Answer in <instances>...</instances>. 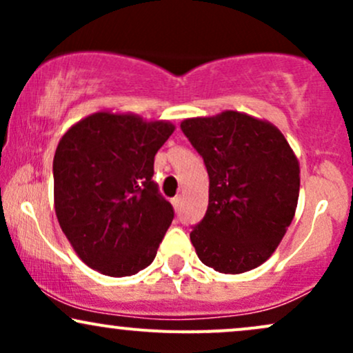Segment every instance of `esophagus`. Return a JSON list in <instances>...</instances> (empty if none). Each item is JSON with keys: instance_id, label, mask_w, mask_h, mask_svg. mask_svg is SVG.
Listing matches in <instances>:
<instances>
[{"instance_id": "obj_1", "label": "esophagus", "mask_w": 353, "mask_h": 353, "mask_svg": "<svg viewBox=\"0 0 353 353\" xmlns=\"http://www.w3.org/2000/svg\"><path fill=\"white\" fill-rule=\"evenodd\" d=\"M181 201H182V197L181 196H176L172 199V205H174V209L176 210H179V208H181Z\"/></svg>"}]
</instances>
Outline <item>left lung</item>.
Wrapping results in <instances>:
<instances>
[{
	"label": "left lung",
	"mask_w": 353,
	"mask_h": 353,
	"mask_svg": "<svg viewBox=\"0 0 353 353\" xmlns=\"http://www.w3.org/2000/svg\"><path fill=\"white\" fill-rule=\"evenodd\" d=\"M181 129L209 174L208 210L190 232L197 257L222 274L264 264L297 208L301 168L292 148L272 123L239 111L189 117Z\"/></svg>",
	"instance_id": "8db88e82"
}]
</instances>
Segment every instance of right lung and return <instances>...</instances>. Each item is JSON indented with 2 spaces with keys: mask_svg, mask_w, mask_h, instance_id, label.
I'll list each match as a JSON object with an SVG mask.
<instances>
[{
  "mask_svg": "<svg viewBox=\"0 0 353 353\" xmlns=\"http://www.w3.org/2000/svg\"><path fill=\"white\" fill-rule=\"evenodd\" d=\"M176 125L99 111L71 125L52 161L54 210L74 252L109 277L148 267L174 219L152 181L154 156Z\"/></svg>",
  "mask_w": 353,
  "mask_h": 353,
  "instance_id": "right-lung-1",
  "label": "right lung"
}]
</instances>
